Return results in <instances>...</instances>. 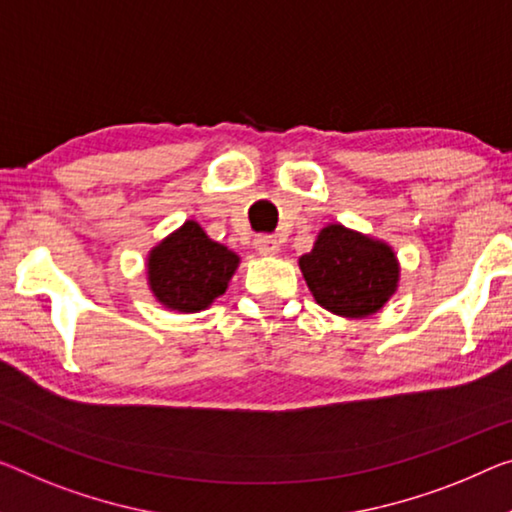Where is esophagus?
<instances>
[{
    "label": "esophagus",
    "mask_w": 512,
    "mask_h": 512,
    "mask_svg": "<svg viewBox=\"0 0 512 512\" xmlns=\"http://www.w3.org/2000/svg\"><path fill=\"white\" fill-rule=\"evenodd\" d=\"M254 247L258 254H263V256L279 254V242H277V238H272V235H258V238L254 240Z\"/></svg>",
    "instance_id": "34e87169"
}]
</instances>
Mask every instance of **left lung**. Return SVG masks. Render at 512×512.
<instances>
[{
	"label": "left lung",
	"instance_id": "1",
	"mask_svg": "<svg viewBox=\"0 0 512 512\" xmlns=\"http://www.w3.org/2000/svg\"><path fill=\"white\" fill-rule=\"evenodd\" d=\"M313 300L341 318H368L382 309L398 290L400 265L387 242L327 224L313 249L300 256Z\"/></svg>",
	"mask_w": 512,
	"mask_h": 512
}]
</instances>
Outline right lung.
<instances>
[{
	"instance_id": "right-lung-1",
	"label": "right lung",
	"mask_w": 512,
	"mask_h": 512,
	"mask_svg": "<svg viewBox=\"0 0 512 512\" xmlns=\"http://www.w3.org/2000/svg\"><path fill=\"white\" fill-rule=\"evenodd\" d=\"M240 256L210 240L194 219L148 251V288L164 309L199 313L222 297Z\"/></svg>"
}]
</instances>
